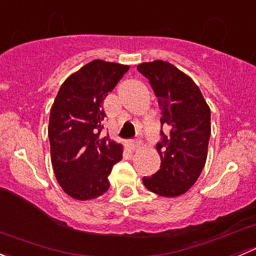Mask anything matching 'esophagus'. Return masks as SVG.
Segmentation results:
<instances>
[{
  "label": "esophagus",
  "mask_w": 256,
  "mask_h": 256,
  "mask_svg": "<svg viewBox=\"0 0 256 256\" xmlns=\"http://www.w3.org/2000/svg\"><path fill=\"white\" fill-rule=\"evenodd\" d=\"M128 148L132 150V151H135V150L140 148V146H141V141H138V140L130 141V142L128 144Z\"/></svg>",
  "instance_id": "esophagus-1"
}]
</instances>
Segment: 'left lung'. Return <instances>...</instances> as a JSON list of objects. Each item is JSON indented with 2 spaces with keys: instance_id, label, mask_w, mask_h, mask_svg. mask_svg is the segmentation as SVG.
<instances>
[{
  "instance_id": "8db88e82",
  "label": "left lung",
  "mask_w": 256,
  "mask_h": 256,
  "mask_svg": "<svg viewBox=\"0 0 256 256\" xmlns=\"http://www.w3.org/2000/svg\"><path fill=\"white\" fill-rule=\"evenodd\" d=\"M138 70L148 79L158 100L162 141L156 148L160 170L144 177V187L162 197L184 194L200 176L208 154L210 109L190 76L164 60L141 63Z\"/></svg>"
}]
</instances>
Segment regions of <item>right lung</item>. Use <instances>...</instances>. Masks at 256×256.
<instances>
[{
    "label": "right lung",
    "mask_w": 256,
    "mask_h": 256,
    "mask_svg": "<svg viewBox=\"0 0 256 256\" xmlns=\"http://www.w3.org/2000/svg\"><path fill=\"white\" fill-rule=\"evenodd\" d=\"M130 69L95 59L62 84L49 116L48 136L54 174L72 198L89 200L110 187L108 177L122 158V144L102 138L105 98Z\"/></svg>",
    "instance_id": "1"
}]
</instances>
